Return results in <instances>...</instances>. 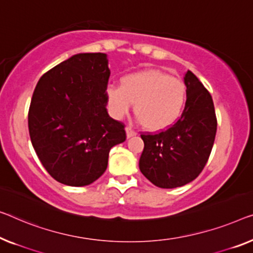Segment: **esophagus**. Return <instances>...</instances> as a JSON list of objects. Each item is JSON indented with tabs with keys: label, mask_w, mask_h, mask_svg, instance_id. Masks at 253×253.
<instances>
[{
	"label": "esophagus",
	"mask_w": 253,
	"mask_h": 253,
	"mask_svg": "<svg viewBox=\"0 0 253 253\" xmlns=\"http://www.w3.org/2000/svg\"><path fill=\"white\" fill-rule=\"evenodd\" d=\"M126 134H127V137L128 138H130V137H133V136H136V135H137L136 131L131 129L130 127H126Z\"/></svg>",
	"instance_id": "1"
}]
</instances>
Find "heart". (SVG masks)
Wrapping results in <instances>:
<instances>
[{"label":"heart","mask_w":253,"mask_h":253,"mask_svg":"<svg viewBox=\"0 0 253 253\" xmlns=\"http://www.w3.org/2000/svg\"><path fill=\"white\" fill-rule=\"evenodd\" d=\"M108 110L122 119L135 103L137 120L150 130L167 129L180 118L187 100L182 79L158 69H145L125 75L120 86L108 85L104 90Z\"/></svg>","instance_id":"heart-1"}]
</instances>
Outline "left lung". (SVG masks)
<instances>
[{
	"mask_svg": "<svg viewBox=\"0 0 253 253\" xmlns=\"http://www.w3.org/2000/svg\"><path fill=\"white\" fill-rule=\"evenodd\" d=\"M187 100L175 125L159 134H144L139 170L161 188H175L194 180L205 168L217 131L210 93L187 70L184 76Z\"/></svg>",
	"mask_w": 253,
	"mask_h": 253,
	"instance_id": "obj_1",
	"label": "left lung"
}]
</instances>
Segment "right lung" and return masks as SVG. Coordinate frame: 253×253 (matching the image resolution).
Listing matches in <instances>:
<instances>
[{
  "mask_svg": "<svg viewBox=\"0 0 253 253\" xmlns=\"http://www.w3.org/2000/svg\"><path fill=\"white\" fill-rule=\"evenodd\" d=\"M110 69L105 53H78L44 74L28 112L33 148L55 180L85 186L102 176L125 125L107 111Z\"/></svg>",
  "mask_w": 253,
  "mask_h": 253,
  "instance_id": "obj_1",
  "label": "right lung"
}]
</instances>
